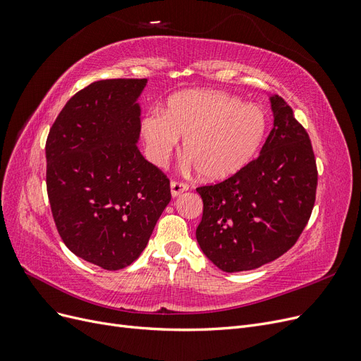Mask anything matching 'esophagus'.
<instances>
[{
  "instance_id": "obj_1",
  "label": "esophagus",
  "mask_w": 361,
  "mask_h": 361,
  "mask_svg": "<svg viewBox=\"0 0 361 361\" xmlns=\"http://www.w3.org/2000/svg\"><path fill=\"white\" fill-rule=\"evenodd\" d=\"M188 185L187 183H183V182H176V180H173L171 183H170V191H171V195L173 197H178V195H180L182 192H185V191H188Z\"/></svg>"
}]
</instances>
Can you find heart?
<instances>
[{
	"label": "heart",
	"mask_w": 361,
	"mask_h": 361,
	"mask_svg": "<svg viewBox=\"0 0 361 361\" xmlns=\"http://www.w3.org/2000/svg\"><path fill=\"white\" fill-rule=\"evenodd\" d=\"M267 133L260 106L220 90H185L164 111H149L140 125L147 158L164 166L183 141V155L206 180H223L255 158Z\"/></svg>",
	"instance_id": "b5f03b06"
}]
</instances>
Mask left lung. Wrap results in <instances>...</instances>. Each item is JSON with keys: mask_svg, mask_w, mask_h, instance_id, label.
Here are the masks:
<instances>
[{"mask_svg": "<svg viewBox=\"0 0 361 361\" xmlns=\"http://www.w3.org/2000/svg\"><path fill=\"white\" fill-rule=\"evenodd\" d=\"M271 133L260 155L228 179L197 188L203 216L195 238L224 272L256 269L297 243L318 185L309 134L280 96H269Z\"/></svg>", "mask_w": 361, "mask_h": 361, "instance_id": "1", "label": "left lung"}]
</instances>
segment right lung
<instances>
[{"instance_id": "right-lung-1", "label": "right lung", "mask_w": 361, "mask_h": 361, "mask_svg": "<svg viewBox=\"0 0 361 361\" xmlns=\"http://www.w3.org/2000/svg\"><path fill=\"white\" fill-rule=\"evenodd\" d=\"M147 80H101L73 94L47 140V188L63 243L108 271L141 255L171 200L137 147Z\"/></svg>"}]
</instances>
